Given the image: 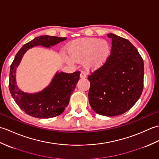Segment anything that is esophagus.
<instances>
[{"label": "esophagus", "mask_w": 159, "mask_h": 159, "mask_svg": "<svg viewBox=\"0 0 159 159\" xmlns=\"http://www.w3.org/2000/svg\"><path fill=\"white\" fill-rule=\"evenodd\" d=\"M80 77L81 78V79H85V78L87 77V74L86 73L84 72V71H81L80 72Z\"/></svg>", "instance_id": "esophagus-1"}]
</instances>
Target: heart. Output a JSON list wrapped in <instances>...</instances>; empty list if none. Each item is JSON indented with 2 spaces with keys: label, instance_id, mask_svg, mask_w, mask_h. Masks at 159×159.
<instances>
[{
  "label": "heart",
  "instance_id": "1",
  "mask_svg": "<svg viewBox=\"0 0 159 159\" xmlns=\"http://www.w3.org/2000/svg\"><path fill=\"white\" fill-rule=\"evenodd\" d=\"M70 63L83 61L88 70H96L104 66L111 54V46L107 40L98 38H82L72 42L68 46Z\"/></svg>",
  "mask_w": 159,
  "mask_h": 159
}]
</instances>
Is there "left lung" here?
I'll return each mask as SVG.
<instances>
[{"label": "left lung", "instance_id": "obj_1", "mask_svg": "<svg viewBox=\"0 0 159 159\" xmlns=\"http://www.w3.org/2000/svg\"><path fill=\"white\" fill-rule=\"evenodd\" d=\"M112 39L107 62L88 76L91 107L98 114H123L139 100L143 88L144 65L137 49L128 39L109 33Z\"/></svg>", "mask_w": 159, "mask_h": 159}]
</instances>
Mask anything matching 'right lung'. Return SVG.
<instances>
[{
  "label": "right lung",
  "mask_w": 159,
  "mask_h": 159,
  "mask_svg": "<svg viewBox=\"0 0 159 159\" xmlns=\"http://www.w3.org/2000/svg\"><path fill=\"white\" fill-rule=\"evenodd\" d=\"M66 38L42 35L25 43L20 49L10 67L9 88L16 103L30 116L38 118H50L59 116L68 105L71 94L76 88L80 78V71L72 74L57 72L51 83L41 92L29 93L22 92L16 85V72L23 55L36 46L46 48L56 45Z\"/></svg>",
  "instance_id": "1"
}]
</instances>
